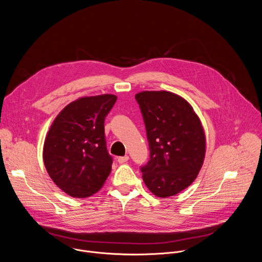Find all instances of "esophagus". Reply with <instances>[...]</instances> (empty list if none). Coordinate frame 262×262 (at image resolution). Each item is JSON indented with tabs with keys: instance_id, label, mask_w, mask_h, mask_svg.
I'll return each instance as SVG.
<instances>
[{
	"instance_id": "obj_1",
	"label": "esophagus",
	"mask_w": 262,
	"mask_h": 262,
	"mask_svg": "<svg viewBox=\"0 0 262 262\" xmlns=\"http://www.w3.org/2000/svg\"><path fill=\"white\" fill-rule=\"evenodd\" d=\"M128 160H129L128 156H124V157H119V158H117V162H118L119 164H123V163H126Z\"/></svg>"
}]
</instances>
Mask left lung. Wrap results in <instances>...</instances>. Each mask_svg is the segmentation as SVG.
Masks as SVG:
<instances>
[{
  "mask_svg": "<svg viewBox=\"0 0 262 262\" xmlns=\"http://www.w3.org/2000/svg\"><path fill=\"white\" fill-rule=\"evenodd\" d=\"M150 150L141 167L143 180L157 197L167 198L196 179L204 161L205 135L192 105L168 91L136 94Z\"/></svg>",
  "mask_w": 262,
  "mask_h": 262,
  "instance_id": "left-lung-1",
  "label": "left lung"
}]
</instances>
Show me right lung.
Listing matches in <instances>:
<instances>
[{"label":"right lung","instance_id":"1","mask_svg":"<svg viewBox=\"0 0 262 262\" xmlns=\"http://www.w3.org/2000/svg\"><path fill=\"white\" fill-rule=\"evenodd\" d=\"M117 100L113 94L82 97L66 105L54 120L43 145L47 171L74 198L98 192L113 158L106 149L104 119Z\"/></svg>","mask_w":262,"mask_h":262}]
</instances>
